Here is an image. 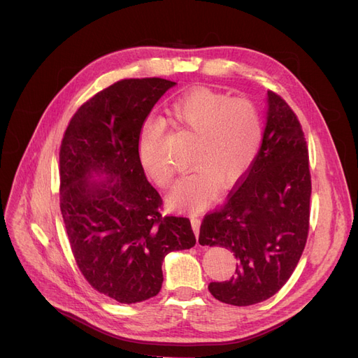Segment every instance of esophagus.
<instances>
[{"instance_id": "obj_1", "label": "esophagus", "mask_w": 358, "mask_h": 358, "mask_svg": "<svg viewBox=\"0 0 358 358\" xmlns=\"http://www.w3.org/2000/svg\"><path fill=\"white\" fill-rule=\"evenodd\" d=\"M191 225H192L194 234H196V237H197V242H199V234H200V220H199V218H191Z\"/></svg>"}]
</instances>
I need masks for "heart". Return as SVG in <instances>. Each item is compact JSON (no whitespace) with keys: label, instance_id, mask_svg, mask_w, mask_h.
<instances>
[{"label":"heart","instance_id":"b5f03b06","mask_svg":"<svg viewBox=\"0 0 358 358\" xmlns=\"http://www.w3.org/2000/svg\"><path fill=\"white\" fill-rule=\"evenodd\" d=\"M171 119L199 136L192 167L179 179L169 197L173 208L200 212L216 199L220 185H236L252 167L263 142V119L245 99L197 88L173 103ZM161 127L149 124L138 138V157L148 178L167 188L171 171L159 154Z\"/></svg>","mask_w":358,"mask_h":358}]
</instances>
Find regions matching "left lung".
I'll return each instance as SVG.
<instances>
[{
	"mask_svg": "<svg viewBox=\"0 0 358 358\" xmlns=\"http://www.w3.org/2000/svg\"><path fill=\"white\" fill-rule=\"evenodd\" d=\"M310 191L301 125L291 107L268 91L263 143L252 167L200 227V245L222 246L237 258L230 280L209 284L216 300L249 306L284 287L306 245Z\"/></svg>",
	"mask_w": 358,
	"mask_h": 358,
	"instance_id": "8db88e82",
	"label": "left lung"
}]
</instances>
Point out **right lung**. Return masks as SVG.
Masks as SVG:
<instances>
[{
    "label": "right lung",
    "instance_id": "right-lung-1",
    "mask_svg": "<svg viewBox=\"0 0 358 358\" xmlns=\"http://www.w3.org/2000/svg\"><path fill=\"white\" fill-rule=\"evenodd\" d=\"M176 82L124 79L74 113L59 149V206L76 263L101 294L131 305L157 296L169 252L196 245L191 222L161 216L138 138Z\"/></svg>",
    "mask_w": 358,
    "mask_h": 358
}]
</instances>
